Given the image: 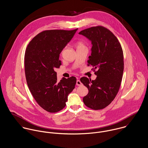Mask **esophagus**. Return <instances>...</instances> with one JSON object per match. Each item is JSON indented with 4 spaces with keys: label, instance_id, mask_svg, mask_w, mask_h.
<instances>
[{
    "label": "esophagus",
    "instance_id": "1",
    "mask_svg": "<svg viewBox=\"0 0 148 148\" xmlns=\"http://www.w3.org/2000/svg\"><path fill=\"white\" fill-rule=\"evenodd\" d=\"M76 84H77V86H81V85L82 84V83H81V82L79 79H77V83H76Z\"/></svg>",
    "mask_w": 148,
    "mask_h": 148
}]
</instances>
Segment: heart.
Wrapping results in <instances>:
<instances>
[{"instance_id": "obj_1", "label": "heart", "mask_w": 148, "mask_h": 148, "mask_svg": "<svg viewBox=\"0 0 148 148\" xmlns=\"http://www.w3.org/2000/svg\"><path fill=\"white\" fill-rule=\"evenodd\" d=\"M84 45H83V44L81 43V42H79V44H78V47H83Z\"/></svg>"}]
</instances>
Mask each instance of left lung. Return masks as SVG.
<instances>
[{
  "label": "left lung",
  "mask_w": 148,
  "mask_h": 148,
  "mask_svg": "<svg viewBox=\"0 0 148 148\" xmlns=\"http://www.w3.org/2000/svg\"><path fill=\"white\" fill-rule=\"evenodd\" d=\"M79 34L91 42L88 65L98 70L95 80L87 77L80 79L88 90L83 101L92 110L103 109L114 100L121 84L124 71L123 49L115 35L103 27H91Z\"/></svg>",
  "instance_id": "obj_1"
}]
</instances>
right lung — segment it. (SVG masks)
Here are the masks:
<instances>
[{
    "label": "right lung",
    "instance_id": "obj_1",
    "mask_svg": "<svg viewBox=\"0 0 148 148\" xmlns=\"http://www.w3.org/2000/svg\"><path fill=\"white\" fill-rule=\"evenodd\" d=\"M77 29L43 31L33 38L25 50V74L29 89L38 105L51 113L65 107L68 95L75 88V77H63L58 81L54 69L61 65L60 54Z\"/></svg>",
    "mask_w": 148,
    "mask_h": 148
}]
</instances>
